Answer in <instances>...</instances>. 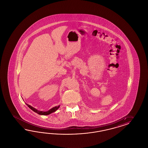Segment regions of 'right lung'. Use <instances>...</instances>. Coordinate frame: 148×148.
I'll use <instances>...</instances> for the list:
<instances>
[{
    "instance_id": "1",
    "label": "right lung",
    "mask_w": 148,
    "mask_h": 148,
    "mask_svg": "<svg viewBox=\"0 0 148 148\" xmlns=\"http://www.w3.org/2000/svg\"><path fill=\"white\" fill-rule=\"evenodd\" d=\"M27 104V106L29 107V108H30V109H32V110L33 111H34V112H36L37 113H38V114H40V115H48V114H50V113H53V112H55L58 109L59 107H60V106H55V107H54V108H52L51 109H50L48 111H47V112H43V111H38L37 110H36L35 109V108H32V106H31L30 105H28V104Z\"/></svg>"
}]
</instances>
